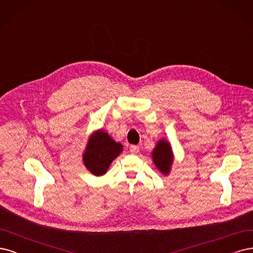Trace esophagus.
Segmentation results:
<instances>
[{
  "instance_id": "34e87169",
  "label": "esophagus",
  "mask_w": 253,
  "mask_h": 253,
  "mask_svg": "<svg viewBox=\"0 0 253 253\" xmlns=\"http://www.w3.org/2000/svg\"><path fill=\"white\" fill-rule=\"evenodd\" d=\"M129 150H130V152H131L132 154H135V153H137L138 152V146H136V145H131L129 147Z\"/></svg>"
}]
</instances>
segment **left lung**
<instances>
[{"instance_id":"obj_1","label":"left lung","mask_w":253,"mask_h":253,"mask_svg":"<svg viewBox=\"0 0 253 253\" xmlns=\"http://www.w3.org/2000/svg\"><path fill=\"white\" fill-rule=\"evenodd\" d=\"M154 165L162 173L168 174L173 162V153L170 144L166 140H160L152 151Z\"/></svg>"}]
</instances>
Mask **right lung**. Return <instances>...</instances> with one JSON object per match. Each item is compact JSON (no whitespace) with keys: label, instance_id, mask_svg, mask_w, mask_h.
<instances>
[{"label":"right lung","instance_id":"add662e5","mask_svg":"<svg viewBox=\"0 0 253 253\" xmlns=\"http://www.w3.org/2000/svg\"><path fill=\"white\" fill-rule=\"evenodd\" d=\"M123 151L121 143L113 141L104 130H97L89 137L83 154V162L86 168L96 176L107 172L112 161Z\"/></svg>","mask_w":253,"mask_h":253}]
</instances>
